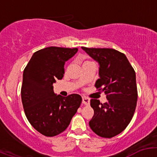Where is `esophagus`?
Segmentation results:
<instances>
[{"label":"esophagus","instance_id":"34e87169","mask_svg":"<svg viewBox=\"0 0 157 157\" xmlns=\"http://www.w3.org/2000/svg\"><path fill=\"white\" fill-rule=\"evenodd\" d=\"M82 102H83V104H84L85 105H90V99H88V98L85 97V96H83V98H82Z\"/></svg>","mask_w":157,"mask_h":157}]
</instances>
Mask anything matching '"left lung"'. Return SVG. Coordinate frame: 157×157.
I'll list each match as a JSON object with an SVG mask.
<instances>
[{
  "mask_svg": "<svg viewBox=\"0 0 157 157\" xmlns=\"http://www.w3.org/2000/svg\"><path fill=\"white\" fill-rule=\"evenodd\" d=\"M99 64L96 86L104 92L108 99L100 103L92 99L94 115L89 125L97 135L111 138L122 132L135 112L137 90L135 71L125 55L113 48L82 47Z\"/></svg>",
  "mask_w": 157,
  "mask_h": 157,
  "instance_id": "8db88e82",
  "label": "left lung"
}]
</instances>
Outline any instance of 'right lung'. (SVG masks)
Instances as JSON below:
<instances>
[{"label":"right lung","mask_w":157,"mask_h":157,"mask_svg":"<svg viewBox=\"0 0 157 157\" xmlns=\"http://www.w3.org/2000/svg\"><path fill=\"white\" fill-rule=\"evenodd\" d=\"M78 48L48 47L35 52L25 67L21 98L28 121L46 137L65 131L82 102L78 94L67 97L54 93L53 83L61 80L64 64Z\"/></svg>","instance_id":"obj_1"}]
</instances>
